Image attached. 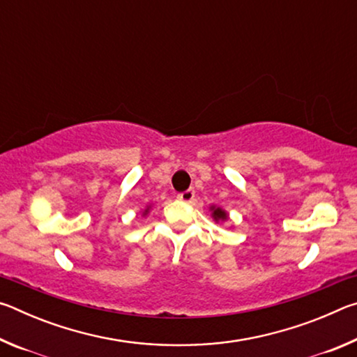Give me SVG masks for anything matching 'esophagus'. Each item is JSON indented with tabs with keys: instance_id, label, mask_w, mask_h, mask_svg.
Listing matches in <instances>:
<instances>
[{
	"instance_id": "1",
	"label": "esophagus",
	"mask_w": 357,
	"mask_h": 357,
	"mask_svg": "<svg viewBox=\"0 0 357 357\" xmlns=\"http://www.w3.org/2000/svg\"><path fill=\"white\" fill-rule=\"evenodd\" d=\"M193 198H195V192H193L192 189L185 190V192H183V193H179V195H178V200L184 202V203H192Z\"/></svg>"
}]
</instances>
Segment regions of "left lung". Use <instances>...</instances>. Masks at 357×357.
Instances as JSON below:
<instances>
[{
  "instance_id": "8db88e82",
  "label": "left lung",
  "mask_w": 357,
  "mask_h": 357,
  "mask_svg": "<svg viewBox=\"0 0 357 357\" xmlns=\"http://www.w3.org/2000/svg\"><path fill=\"white\" fill-rule=\"evenodd\" d=\"M211 211H213V219H214L215 222H225V220L228 219L227 211H223L222 208L211 206Z\"/></svg>"
}]
</instances>
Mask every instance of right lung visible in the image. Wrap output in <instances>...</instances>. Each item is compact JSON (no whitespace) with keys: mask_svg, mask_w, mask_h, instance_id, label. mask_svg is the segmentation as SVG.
I'll return each mask as SVG.
<instances>
[{"mask_svg":"<svg viewBox=\"0 0 357 357\" xmlns=\"http://www.w3.org/2000/svg\"><path fill=\"white\" fill-rule=\"evenodd\" d=\"M148 211H149V208H146V209H144V213H143V214H144V215H146V214H148Z\"/></svg>","mask_w":357,"mask_h":357,"instance_id":"add662e5","label":"right lung"}]
</instances>
